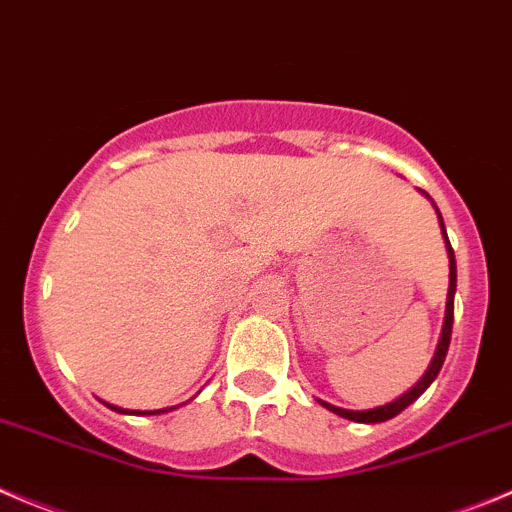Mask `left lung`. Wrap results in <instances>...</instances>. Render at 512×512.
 I'll return each mask as SVG.
<instances>
[{
	"mask_svg": "<svg viewBox=\"0 0 512 512\" xmlns=\"http://www.w3.org/2000/svg\"><path fill=\"white\" fill-rule=\"evenodd\" d=\"M440 217V212H438ZM440 227H443V237H445V245H448V257H450V287H448V305H445V325H443V335H440V345L438 350H435V357L433 362H430L428 372L423 375V380L415 385L413 390H408V393L403 395V398H398L395 403H388L382 405V408H372V410H342V408H335V405L330 403H320L325 405L330 413L340 415V418H347V420H355V423H385V420L395 418V415L403 413L408 405H413L415 400L420 398V395L425 393V390L430 388V382L438 377L440 367H443L445 362V355H448V347H450V335H453V297H455V277H458V272H455V255H453V247H450V240L448 235H445V225H443V217H440Z\"/></svg>",
	"mask_w": 512,
	"mask_h": 512,
	"instance_id": "1",
	"label": "left lung"
}]
</instances>
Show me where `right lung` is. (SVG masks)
Listing matches in <instances>:
<instances>
[{
    "label": "right lung",
    "mask_w": 512,
    "mask_h": 512,
    "mask_svg": "<svg viewBox=\"0 0 512 512\" xmlns=\"http://www.w3.org/2000/svg\"><path fill=\"white\" fill-rule=\"evenodd\" d=\"M109 408H112V410H117V413H127V415H130V413H132V410H124V408H117V405H109ZM157 413H165V410H155V413H152V410H150V413H135V415H157Z\"/></svg>",
    "instance_id": "right-lung-1"
}]
</instances>
